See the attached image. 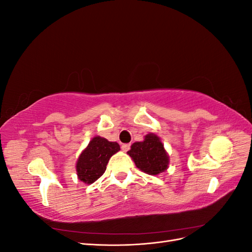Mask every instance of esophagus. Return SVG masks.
<instances>
[{
    "instance_id": "esophagus-1",
    "label": "esophagus",
    "mask_w": 252,
    "mask_h": 252,
    "mask_svg": "<svg viewBox=\"0 0 252 252\" xmlns=\"http://www.w3.org/2000/svg\"><path fill=\"white\" fill-rule=\"evenodd\" d=\"M129 148H130V144H123V145H122V150H123L124 152L128 151Z\"/></svg>"
}]
</instances>
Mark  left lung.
<instances>
[{
    "label": "left lung",
    "instance_id": "8db88e82",
    "mask_svg": "<svg viewBox=\"0 0 252 252\" xmlns=\"http://www.w3.org/2000/svg\"><path fill=\"white\" fill-rule=\"evenodd\" d=\"M138 168L150 175H158L167 170L169 165V156L159 136L148 133L144 141L135 142L127 151Z\"/></svg>",
    "mask_w": 252,
    "mask_h": 252
}]
</instances>
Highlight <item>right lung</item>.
Instances as JSON below:
<instances>
[{
  "label": "right lung",
  "instance_id": "obj_1",
  "mask_svg": "<svg viewBox=\"0 0 252 252\" xmlns=\"http://www.w3.org/2000/svg\"><path fill=\"white\" fill-rule=\"evenodd\" d=\"M118 151H120V145L117 142H109L100 135H95L81 152L75 164L78 179L87 185L93 184L102 177L110 158Z\"/></svg>",
  "mask_w": 252,
  "mask_h": 252
}]
</instances>
